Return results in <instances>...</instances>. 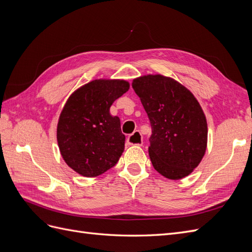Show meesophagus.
<instances>
[{
	"label": "esophagus",
	"instance_id": "obj_1",
	"mask_svg": "<svg viewBox=\"0 0 252 252\" xmlns=\"http://www.w3.org/2000/svg\"><path fill=\"white\" fill-rule=\"evenodd\" d=\"M127 143L129 145H136V146H142L143 138L139 131H134L127 138Z\"/></svg>",
	"mask_w": 252,
	"mask_h": 252
}]
</instances>
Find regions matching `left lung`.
<instances>
[{"mask_svg":"<svg viewBox=\"0 0 252 252\" xmlns=\"http://www.w3.org/2000/svg\"><path fill=\"white\" fill-rule=\"evenodd\" d=\"M132 88L150 121L152 166L169 180L187 177L207 148V121L200 103L181 83L162 74L136 78Z\"/></svg>","mask_w":252,"mask_h":252,"instance_id":"1","label":"left lung"}]
</instances>
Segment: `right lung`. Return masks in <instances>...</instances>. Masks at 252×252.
<instances>
[{
  "mask_svg": "<svg viewBox=\"0 0 252 252\" xmlns=\"http://www.w3.org/2000/svg\"><path fill=\"white\" fill-rule=\"evenodd\" d=\"M124 80H94L68 97L60 114L57 140L66 164L83 177H97L116 165L124 151L125 135L112 103L127 93Z\"/></svg>",
  "mask_w": 252,
  "mask_h": 252,
  "instance_id": "right-lung-1",
  "label": "right lung"
}]
</instances>
